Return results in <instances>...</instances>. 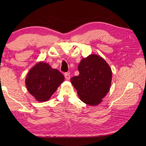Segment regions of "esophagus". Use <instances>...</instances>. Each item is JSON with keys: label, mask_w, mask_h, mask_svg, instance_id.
<instances>
[{"label": "esophagus", "mask_w": 146, "mask_h": 146, "mask_svg": "<svg viewBox=\"0 0 146 146\" xmlns=\"http://www.w3.org/2000/svg\"><path fill=\"white\" fill-rule=\"evenodd\" d=\"M64 77H65V78H66L67 80H69L70 79V74L68 73H64Z\"/></svg>", "instance_id": "obj_1"}]
</instances>
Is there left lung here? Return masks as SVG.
<instances>
[{
	"instance_id": "left-lung-1",
	"label": "left lung",
	"mask_w": 146,
	"mask_h": 146,
	"mask_svg": "<svg viewBox=\"0 0 146 146\" xmlns=\"http://www.w3.org/2000/svg\"><path fill=\"white\" fill-rule=\"evenodd\" d=\"M78 76L71 78L80 100L89 105H97L110 88L112 73L103 58L90 54L83 58L78 66Z\"/></svg>"
}]
</instances>
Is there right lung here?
<instances>
[{
	"instance_id": "add662e5",
	"label": "right lung",
	"mask_w": 146,
	"mask_h": 146,
	"mask_svg": "<svg viewBox=\"0 0 146 146\" xmlns=\"http://www.w3.org/2000/svg\"><path fill=\"white\" fill-rule=\"evenodd\" d=\"M64 77L49 64L40 61L30 69L25 83L29 94L38 102H46L63 82Z\"/></svg>"
}]
</instances>
